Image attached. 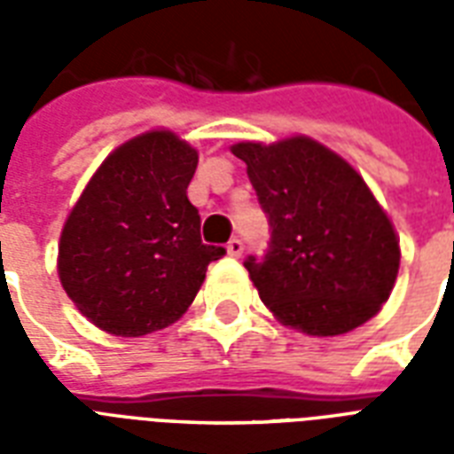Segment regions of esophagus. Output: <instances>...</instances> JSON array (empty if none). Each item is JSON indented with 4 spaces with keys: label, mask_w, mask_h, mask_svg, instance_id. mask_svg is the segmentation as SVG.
Returning <instances> with one entry per match:
<instances>
[{
    "label": "esophagus",
    "mask_w": 454,
    "mask_h": 454,
    "mask_svg": "<svg viewBox=\"0 0 454 454\" xmlns=\"http://www.w3.org/2000/svg\"><path fill=\"white\" fill-rule=\"evenodd\" d=\"M226 249H228V254L235 256V259H238V256L242 254V249H245V245H242V240H238V238H233V240H231V242H228V245H226Z\"/></svg>",
    "instance_id": "esophagus-1"
}]
</instances>
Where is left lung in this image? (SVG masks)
Segmentation results:
<instances>
[{"label":"left lung","instance_id":"1","mask_svg":"<svg viewBox=\"0 0 454 454\" xmlns=\"http://www.w3.org/2000/svg\"><path fill=\"white\" fill-rule=\"evenodd\" d=\"M231 151L269 214V254L245 262L266 309L310 337L346 334L377 316L394 290L401 245L358 171L309 137Z\"/></svg>","mask_w":454,"mask_h":454}]
</instances>
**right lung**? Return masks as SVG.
<instances>
[{
    "mask_svg": "<svg viewBox=\"0 0 454 454\" xmlns=\"http://www.w3.org/2000/svg\"><path fill=\"white\" fill-rule=\"evenodd\" d=\"M198 151L169 129L110 153L60 231L59 278L89 323L115 337H144L176 323L226 254L200 238L188 200Z\"/></svg>",
    "mask_w": 454,
    "mask_h": 454,
    "instance_id": "right-lung-1",
    "label": "right lung"
}]
</instances>
